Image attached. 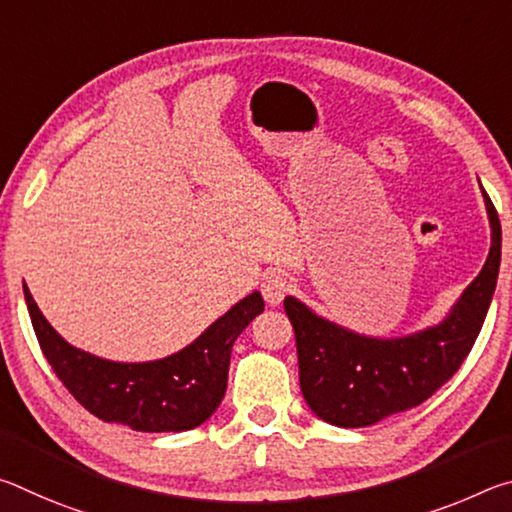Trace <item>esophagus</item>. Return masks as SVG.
<instances>
[{"label": "esophagus", "mask_w": 512, "mask_h": 512, "mask_svg": "<svg viewBox=\"0 0 512 512\" xmlns=\"http://www.w3.org/2000/svg\"><path fill=\"white\" fill-rule=\"evenodd\" d=\"M291 280L284 273H271V275H266L264 277V282H262V296H264V300L268 302V305L271 307H275V305H280V302L284 300V296H289L291 293Z\"/></svg>", "instance_id": "1"}]
</instances>
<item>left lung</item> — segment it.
<instances>
[{"instance_id":"obj_1","label":"left lung","mask_w":512,"mask_h":512,"mask_svg":"<svg viewBox=\"0 0 512 512\" xmlns=\"http://www.w3.org/2000/svg\"><path fill=\"white\" fill-rule=\"evenodd\" d=\"M485 196L492 244L481 273L443 323L404 339H368L316 316L296 298L284 311L296 332L300 391L309 409L334 427H368L445 386L479 336L501 264V225Z\"/></svg>"}]
</instances>
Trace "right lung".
<instances>
[{
  "label": "right lung",
  "mask_w": 512,
  "mask_h": 512,
  "mask_svg": "<svg viewBox=\"0 0 512 512\" xmlns=\"http://www.w3.org/2000/svg\"><path fill=\"white\" fill-rule=\"evenodd\" d=\"M24 298L40 350L74 400L103 422L151 433L187 431L210 418L228 388L232 345L264 311L255 291L178 354L149 363H117L72 348L42 316L29 287Z\"/></svg>",
  "instance_id": "1"
}]
</instances>
